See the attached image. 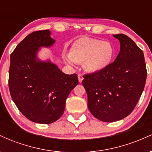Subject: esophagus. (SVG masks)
Masks as SVG:
<instances>
[{"mask_svg": "<svg viewBox=\"0 0 152 152\" xmlns=\"http://www.w3.org/2000/svg\"><path fill=\"white\" fill-rule=\"evenodd\" d=\"M78 81H79V83H81L82 81H83V76H82L81 74L78 75Z\"/></svg>", "mask_w": 152, "mask_h": 152, "instance_id": "esophagus-1", "label": "esophagus"}]
</instances>
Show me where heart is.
Here are the masks:
<instances>
[{"label":"heart","instance_id":"heart-1","mask_svg":"<svg viewBox=\"0 0 152 152\" xmlns=\"http://www.w3.org/2000/svg\"><path fill=\"white\" fill-rule=\"evenodd\" d=\"M115 54L112 43L88 37L75 41L69 49V57L64 59L68 64H82L88 73L102 71L110 65Z\"/></svg>","mask_w":152,"mask_h":152}]
</instances>
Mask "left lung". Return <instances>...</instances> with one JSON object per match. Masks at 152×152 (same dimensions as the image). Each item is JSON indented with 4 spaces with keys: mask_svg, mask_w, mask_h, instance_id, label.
<instances>
[{
    "mask_svg": "<svg viewBox=\"0 0 152 152\" xmlns=\"http://www.w3.org/2000/svg\"><path fill=\"white\" fill-rule=\"evenodd\" d=\"M120 42L114 62L104 70L83 76L88 107L94 116L113 122L129 116L145 86L146 68L142 50L124 34L113 35Z\"/></svg>",
    "mask_w": 152,
    "mask_h": 152,
    "instance_id": "1",
    "label": "left lung"
}]
</instances>
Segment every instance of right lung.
<instances>
[{"label": "right lung", "mask_w": 152, "mask_h": 152, "mask_svg": "<svg viewBox=\"0 0 152 152\" xmlns=\"http://www.w3.org/2000/svg\"><path fill=\"white\" fill-rule=\"evenodd\" d=\"M49 30L34 31L10 54L8 86L19 111L31 121L48 124L64 114L66 100L78 83L77 74H64L36 56L40 47L55 43Z\"/></svg>", "instance_id": "add662e5"}]
</instances>
